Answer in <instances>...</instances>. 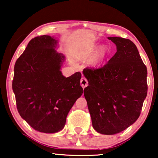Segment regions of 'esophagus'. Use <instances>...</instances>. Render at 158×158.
<instances>
[{
    "label": "esophagus",
    "mask_w": 158,
    "mask_h": 158,
    "mask_svg": "<svg viewBox=\"0 0 158 158\" xmlns=\"http://www.w3.org/2000/svg\"><path fill=\"white\" fill-rule=\"evenodd\" d=\"M88 81L86 80L85 77H82V79L81 80V85L83 87V88L84 89L85 87L88 86Z\"/></svg>",
    "instance_id": "1"
}]
</instances>
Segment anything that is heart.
<instances>
[{"instance_id": "obj_1", "label": "heart", "mask_w": 158, "mask_h": 158, "mask_svg": "<svg viewBox=\"0 0 158 158\" xmlns=\"http://www.w3.org/2000/svg\"><path fill=\"white\" fill-rule=\"evenodd\" d=\"M107 52V49L106 47H104V46H102L100 47V49H99V51H98V55L100 56V57H103L106 54Z\"/></svg>"}]
</instances>
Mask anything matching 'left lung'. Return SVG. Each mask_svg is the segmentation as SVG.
Listing matches in <instances>:
<instances>
[{"label":"left lung","mask_w":158,"mask_h":158,"mask_svg":"<svg viewBox=\"0 0 158 158\" xmlns=\"http://www.w3.org/2000/svg\"><path fill=\"white\" fill-rule=\"evenodd\" d=\"M116 52L101 68H85L84 89L92 124L97 132L119 133L139 118L148 94V70L136 45L128 39L108 37Z\"/></svg>","instance_id":"1"}]
</instances>
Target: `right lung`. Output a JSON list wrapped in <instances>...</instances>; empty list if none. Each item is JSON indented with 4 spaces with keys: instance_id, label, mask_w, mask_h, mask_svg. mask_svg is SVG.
<instances>
[{
    "instance_id": "add662e5",
    "label": "right lung",
    "mask_w": 158,
    "mask_h": 158,
    "mask_svg": "<svg viewBox=\"0 0 158 158\" xmlns=\"http://www.w3.org/2000/svg\"><path fill=\"white\" fill-rule=\"evenodd\" d=\"M58 41L43 35L30 41L16 60L12 88L21 118L35 130L56 133L64 128L67 116L83 93L81 73L64 77L65 57L57 52Z\"/></svg>"
}]
</instances>
